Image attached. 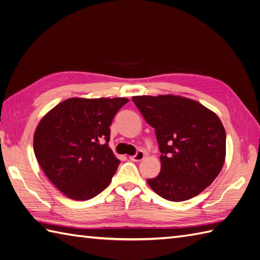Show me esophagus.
Returning <instances> with one entry per match:
<instances>
[{"label":"esophagus","instance_id":"obj_1","mask_svg":"<svg viewBox=\"0 0 260 260\" xmlns=\"http://www.w3.org/2000/svg\"><path fill=\"white\" fill-rule=\"evenodd\" d=\"M144 156H145V154H144V152H143V151H138L136 155H134V156H130L129 159H130L131 161L139 162V161H142V160L144 159Z\"/></svg>","mask_w":260,"mask_h":260}]
</instances>
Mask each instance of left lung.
Listing matches in <instances>:
<instances>
[{
	"mask_svg": "<svg viewBox=\"0 0 260 260\" xmlns=\"http://www.w3.org/2000/svg\"><path fill=\"white\" fill-rule=\"evenodd\" d=\"M161 152V172L147 182L161 198L182 202L199 195L217 178L226 157V134L214 111L175 94L134 96Z\"/></svg>",
	"mask_w": 260,
	"mask_h": 260,
	"instance_id": "left-lung-1",
	"label": "left lung"
}]
</instances>
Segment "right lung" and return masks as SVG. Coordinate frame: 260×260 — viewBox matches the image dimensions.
Wrapping results in <instances>:
<instances>
[{"label":"right lung","instance_id":"obj_1","mask_svg":"<svg viewBox=\"0 0 260 260\" xmlns=\"http://www.w3.org/2000/svg\"><path fill=\"white\" fill-rule=\"evenodd\" d=\"M128 101L69 98L37 124L33 139L36 159L48 180L67 198L90 200L110 184L120 161L108 147L109 126Z\"/></svg>","mask_w":260,"mask_h":260}]
</instances>
